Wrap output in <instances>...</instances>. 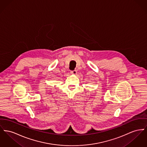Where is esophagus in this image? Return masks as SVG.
I'll use <instances>...</instances> for the list:
<instances>
[{
    "label": "esophagus",
    "mask_w": 147,
    "mask_h": 147,
    "mask_svg": "<svg viewBox=\"0 0 147 147\" xmlns=\"http://www.w3.org/2000/svg\"><path fill=\"white\" fill-rule=\"evenodd\" d=\"M70 73L71 74H73V75H76L77 74V70H73V71H70Z\"/></svg>",
    "instance_id": "esophagus-1"
}]
</instances>
